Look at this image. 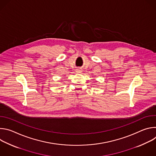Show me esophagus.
Instances as JSON below:
<instances>
[{
	"label": "esophagus",
	"instance_id": "34e87169",
	"mask_svg": "<svg viewBox=\"0 0 156 156\" xmlns=\"http://www.w3.org/2000/svg\"><path fill=\"white\" fill-rule=\"evenodd\" d=\"M82 72V70H81V69H77L76 70V72H77V73H81Z\"/></svg>",
	"mask_w": 156,
	"mask_h": 156
}]
</instances>
